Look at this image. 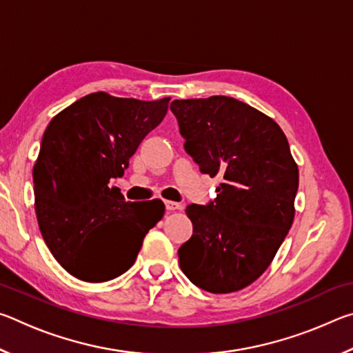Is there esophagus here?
<instances>
[{"instance_id": "34e87169", "label": "esophagus", "mask_w": 353, "mask_h": 353, "mask_svg": "<svg viewBox=\"0 0 353 353\" xmlns=\"http://www.w3.org/2000/svg\"><path fill=\"white\" fill-rule=\"evenodd\" d=\"M165 208L168 212H177V210H182V204H179V202H174V201H165Z\"/></svg>"}]
</instances>
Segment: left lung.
<instances>
[{"mask_svg": "<svg viewBox=\"0 0 353 353\" xmlns=\"http://www.w3.org/2000/svg\"><path fill=\"white\" fill-rule=\"evenodd\" d=\"M170 109L202 174L223 179L216 198L185 210L193 235L179 248V265L213 294L246 288L294 219L299 170L288 140L274 119L235 98L176 99Z\"/></svg>", "mask_w": 353, "mask_h": 353, "instance_id": "1", "label": "left lung"}]
</instances>
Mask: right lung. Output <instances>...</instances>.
I'll list each match as a JSON object with an SVG mask.
<instances>
[{
    "label": "right lung",
    "mask_w": 353,
    "mask_h": 353,
    "mask_svg": "<svg viewBox=\"0 0 353 353\" xmlns=\"http://www.w3.org/2000/svg\"><path fill=\"white\" fill-rule=\"evenodd\" d=\"M168 103L98 92L48 124L32 170L35 214L48 249L71 276L93 283L121 276L162 219V201L128 202L109 182L124 174Z\"/></svg>",
    "instance_id": "obj_1"
}]
</instances>
